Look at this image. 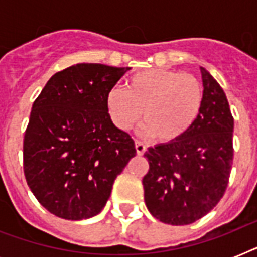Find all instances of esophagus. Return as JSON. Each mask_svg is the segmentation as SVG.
<instances>
[{"label":"esophagus","mask_w":257,"mask_h":257,"mask_svg":"<svg viewBox=\"0 0 257 257\" xmlns=\"http://www.w3.org/2000/svg\"><path fill=\"white\" fill-rule=\"evenodd\" d=\"M135 147H136V152L139 156L144 155V152L147 151V147H145L144 143H141V141H139V140L135 141Z\"/></svg>","instance_id":"34e87169"}]
</instances>
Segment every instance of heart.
Listing matches in <instances>:
<instances>
[{"label":"heart","instance_id":"heart-1","mask_svg":"<svg viewBox=\"0 0 257 257\" xmlns=\"http://www.w3.org/2000/svg\"><path fill=\"white\" fill-rule=\"evenodd\" d=\"M203 100V85L193 74L148 69L129 77L124 89H110L105 102L117 128H131L143 110V132L169 143L192 128Z\"/></svg>","mask_w":257,"mask_h":257}]
</instances>
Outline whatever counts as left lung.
Listing matches in <instances>:
<instances>
[{
  "label": "left lung",
  "instance_id": "1",
  "mask_svg": "<svg viewBox=\"0 0 257 257\" xmlns=\"http://www.w3.org/2000/svg\"><path fill=\"white\" fill-rule=\"evenodd\" d=\"M201 69L203 108L185 135L148 148L143 179L148 211L161 223L187 225L211 212L227 189L233 161V117L227 96Z\"/></svg>",
  "mask_w": 257,
  "mask_h": 257
}]
</instances>
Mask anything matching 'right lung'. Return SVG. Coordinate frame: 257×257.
<instances>
[{
	"instance_id": "add662e5",
	"label": "right lung",
	"mask_w": 257,
	"mask_h": 257,
	"mask_svg": "<svg viewBox=\"0 0 257 257\" xmlns=\"http://www.w3.org/2000/svg\"><path fill=\"white\" fill-rule=\"evenodd\" d=\"M129 68L77 64L57 72L36 98L24 136V175L57 217L96 216L135 157V141L110 120L106 94Z\"/></svg>"
}]
</instances>
